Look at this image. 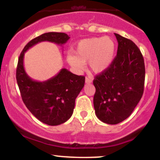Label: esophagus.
I'll return each instance as SVG.
<instances>
[{"instance_id": "34e87169", "label": "esophagus", "mask_w": 160, "mask_h": 160, "mask_svg": "<svg viewBox=\"0 0 160 160\" xmlns=\"http://www.w3.org/2000/svg\"><path fill=\"white\" fill-rule=\"evenodd\" d=\"M92 82V79L87 78V77H86V79H85V82H86V84H87V83H91Z\"/></svg>"}]
</instances>
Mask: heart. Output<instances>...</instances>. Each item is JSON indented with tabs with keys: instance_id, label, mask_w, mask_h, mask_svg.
Masks as SVG:
<instances>
[{
	"instance_id": "1",
	"label": "heart",
	"mask_w": 160,
	"mask_h": 160,
	"mask_svg": "<svg viewBox=\"0 0 160 160\" xmlns=\"http://www.w3.org/2000/svg\"><path fill=\"white\" fill-rule=\"evenodd\" d=\"M116 43L110 37L87 38L80 40L74 55L67 56V62L75 71H82L84 64L95 74H102L109 68L115 56Z\"/></svg>"
}]
</instances>
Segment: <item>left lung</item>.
<instances>
[{"label": "left lung", "mask_w": 160, "mask_h": 160, "mask_svg": "<svg viewBox=\"0 0 160 160\" xmlns=\"http://www.w3.org/2000/svg\"><path fill=\"white\" fill-rule=\"evenodd\" d=\"M117 54L111 65L93 80V104L97 117L105 123H120L128 118L144 92L145 67L140 49L131 40L114 34Z\"/></svg>", "instance_id": "left-lung-1"}]
</instances>
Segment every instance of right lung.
<instances>
[{
	"label": "right lung",
	"instance_id": "obj_1",
	"mask_svg": "<svg viewBox=\"0 0 160 160\" xmlns=\"http://www.w3.org/2000/svg\"><path fill=\"white\" fill-rule=\"evenodd\" d=\"M69 38L65 33L41 34L27 43L18 61L16 80L24 104L37 119L49 126H58L70 119L74 111L75 99L84 86L85 77L62 68L56 76L46 81H36L25 72L24 56L28 49L40 42L63 45Z\"/></svg>",
	"mask_w": 160,
	"mask_h": 160
}]
</instances>
